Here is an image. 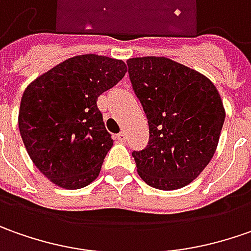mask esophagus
<instances>
[{"label": "esophagus", "instance_id": "obj_1", "mask_svg": "<svg viewBox=\"0 0 251 251\" xmlns=\"http://www.w3.org/2000/svg\"><path fill=\"white\" fill-rule=\"evenodd\" d=\"M117 139H118V142L125 143L126 142V132H125V130H122L121 133H118Z\"/></svg>", "mask_w": 251, "mask_h": 251}]
</instances>
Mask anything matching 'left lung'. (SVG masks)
<instances>
[{
    "mask_svg": "<svg viewBox=\"0 0 251 251\" xmlns=\"http://www.w3.org/2000/svg\"><path fill=\"white\" fill-rule=\"evenodd\" d=\"M126 62L150 129L147 147L132 152L139 175L160 190L192 183L220 142L225 121L220 93L208 77L165 56Z\"/></svg>",
    "mask_w": 251,
    "mask_h": 251,
    "instance_id": "1",
    "label": "left lung"
}]
</instances>
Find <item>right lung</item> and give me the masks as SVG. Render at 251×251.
Instances as JSON below:
<instances>
[{
    "label": "right lung",
    "mask_w": 251,
    "mask_h": 251,
    "mask_svg": "<svg viewBox=\"0 0 251 251\" xmlns=\"http://www.w3.org/2000/svg\"><path fill=\"white\" fill-rule=\"evenodd\" d=\"M126 71L122 59L84 54L68 58L26 87L19 132L33 164L54 185L75 190L99 176L114 140L97 99Z\"/></svg>",
    "instance_id": "add662e5"
}]
</instances>
